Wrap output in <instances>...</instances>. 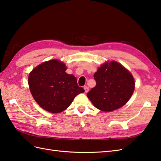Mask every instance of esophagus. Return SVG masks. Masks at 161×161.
Instances as JSON below:
<instances>
[{
	"label": "esophagus",
	"mask_w": 161,
	"mask_h": 161,
	"mask_svg": "<svg viewBox=\"0 0 161 161\" xmlns=\"http://www.w3.org/2000/svg\"><path fill=\"white\" fill-rule=\"evenodd\" d=\"M84 90H85V92H88L89 91V88L88 86H84Z\"/></svg>",
	"instance_id": "1"
}]
</instances>
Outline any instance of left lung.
Here are the masks:
<instances>
[{"label": "left lung", "instance_id": "1", "mask_svg": "<svg viewBox=\"0 0 161 161\" xmlns=\"http://www.w3.org/2000/svg\"><path fill=\"white\" fill-rule=\"evenodd\" d=\"M96 86L87 97L97 109L111 112L119 109L128 102L135 86L132 74L121 64L106 62L94 74Z\"/></svg>", "mask_w": 161, "mask_h": 161}]
</instances>
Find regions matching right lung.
<instances>
[{"mask_svg": "<svg viewBox=\"0 0 161 161\" xmlns=\"http://www.w3.org/2000/svg\"><path fill=\"white\" fill-rule=\"evenodd\" d=\"M64 63L58 59L44 62L29 73L28 83L33 99L38 105L51 113L66 110L74 98L84 92L73 75L66 73Z\"/></svg>", "mask_w": 161, "mask_h": 161, "instance_id": "add662e5", "label": "right lung"}]
</instances>
